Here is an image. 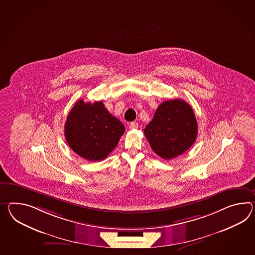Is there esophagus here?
I'll list each match as a JSON object with an SVG mask.
<instances>
[{
  "mask_svg": "<svg viewBox=\"0 0 255 255\" xmlns=\"http://www.w3.org/2000/svg\"><path fill=\"white\" fill-rule=\"evenodd\" d=\"M129 127H130V129H136L137 127H138V124L137 123H130V125H129Z\"/></svg>",
  "mask_w": 255,
  "mask_h": 255,
  "instance_id": "esophagus-1",
  "label": "esophagus"
}]
</instances>
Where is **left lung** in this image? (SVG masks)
I'll return each mask as SVG.
<instances>
[{
    "mask_svg": "<svg viewBox=\"0 0 255 255\" xmlns=\"http://www.w3.org/2000/svg\"><path fill=\"white\" fill-rule=\"evenodd\" d=\"M197 131L192 107L179 99L162 102L143 130L153 151L168 160L186 152L195 142Z\"/></svg>",
    "mask_w": 255,
    "mask_h": 255,
    "instance_id": "8db88e82",
    "label": "left lung"
}]
</instances>
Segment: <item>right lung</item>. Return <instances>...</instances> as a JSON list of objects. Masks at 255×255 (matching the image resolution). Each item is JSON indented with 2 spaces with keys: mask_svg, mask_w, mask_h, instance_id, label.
Instances as JSON below:
<instances>
[{
  "mask_svg": "<svg viewBox=\"0 0 255 255\" xmlns=\"http://www.w3.org/2000/svg\"><path fill=\"white\" fill-rule=\"evenodd\" d=\"M125 125L112 116L101 101L78 100L69 113L64 135L69 146L89 161H100L114 149Z\"/></svg>",
  "mask_w": 255,
  "mask_h": 255,
  "instance_id": "obj_1",
  "label": "right lung"
}]
</instances>
